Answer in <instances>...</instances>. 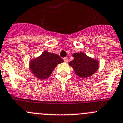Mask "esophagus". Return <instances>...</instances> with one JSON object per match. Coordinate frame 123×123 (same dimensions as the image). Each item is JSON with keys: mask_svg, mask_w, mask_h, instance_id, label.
<instances>
[{"mask_svg": "<svg viewBox=\"0 0 123 123\" xmlns=\"http://www.w3.org/2000/svg\"><path fill=\"white\" fill-rule=\"evenodd\" d=\"M63 59H64V61L65 62H68V57H64Z\"/></svg>", "mask_w": 123, "mask_h": 123, "instance_id": "esophagus-1", "label": "esophagus"}]
</instances>
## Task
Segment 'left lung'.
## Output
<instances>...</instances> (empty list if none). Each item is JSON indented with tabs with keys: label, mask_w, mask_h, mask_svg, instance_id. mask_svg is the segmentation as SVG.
<instances>
[{
	"label": "left lung",
	"mask_w": 123,
	"mask_h": 123,
	"mask_svg": "<svg viewBox=\"0 0 123 123\" xmlns=\"http://www.w3.org/2000/svg\"><path fill=\"white\" fill-rule=\"evenodd\" d=\"M74 59L69 62L75 73L81 78H87L95 73L98 68V62L82 52L73 54Z\"/></svg>",
	"instance_id": "obj_1"
}]
</instances>
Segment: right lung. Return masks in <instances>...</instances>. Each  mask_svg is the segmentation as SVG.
<instances>
[{"label":"right lung","mask_w":123,"mask_h":123,"mask_svg":"<svg viewBox=\"0 0 123 123\" xmlns=\"http://www.w3.org/2000/svg\"><path fill=\"white\" fill-rule=\"evenodd\" d=\"M63 62L57 54L45 51L40 57L31 61V70L37 77L46 79L49 77L57 65Z\"/></svg>","instance_id":"right-lung-1"}]
</instances>
